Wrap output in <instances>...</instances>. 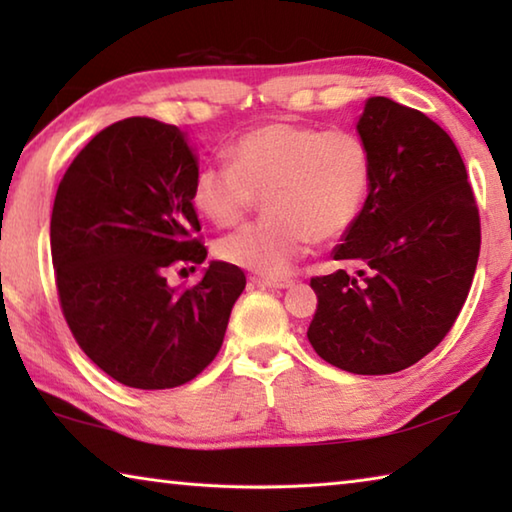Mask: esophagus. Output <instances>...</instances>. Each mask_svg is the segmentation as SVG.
Here are the masks:
<instances>
[{"instance_id":"34e87169","label":"esophagus","mask_w":512,"mask_h":512,"mask_svg":"<svg viewBox=\"0 0 512 512\" xmlns=\"http://www.w3.org/2000/svg\"><path fill=\"white\" fill-rule=\"evenodd\" d=\"M259 284L268 289H291L296 282L289 280V277H262Z\"/></svg>"}]
</instances>
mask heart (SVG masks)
<instances>
[{
	"label": "heart",
	"mask_w": 512,
	"mask_h": 512,
	"mask_svg": "<svg viewBox=\"0 0 512 512\" xmlns=\"http://www.w3.org/2000/svg\"><path fill=\"white\" fill-rule=\"evenodd\" d=\"M230 164L198 169L192 203L214 225H237L262 196L266 216L216 244L223 262L277 277L305 253L345 235L357 221L372 183L366 142L345 128L320 131L275 119L241 135Z\"/></svg>",
	"instance_id": "b5f03b06"
}]
</instances>
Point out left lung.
<instances>
[{
	"label": "left lung",
	"instance_id": "1",
	"mask_svg": "<svg viewBox=\"0 0 512 512\" xmlns=\"http://www.w3.org/2000/svg\"><path fill=\"white\" fill-rule=\"evenodd\" d=\"M372 183L357 221L332 250L357 271L314 277L307 339L354 375L418 363L452 329L479 262L481 223L461 153L420 110L370 97L357 121Z\"/></svg>",
	"mask_w": 512,
	"mask_h": 512
}]
</instances>
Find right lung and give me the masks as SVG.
I'll return each mask as SVG.
<instances>
[{
  "instance_id": "right-lung-1",
  "label": "right lung",
  "mask_w": 512,
  "mask_h": 512,
  "mask_svg": "<svg viewBox=\"0 0 512 512\" xmlns=\"http://www.w3.org/2000/svg\"><path fill=\"white\" fill-rule=\"evenodd\" d=\"M196 173L187 133L128 117L94 135L58 185L51 259L60 307L81 350L124 386L192 381L219 354L246 287L239 266L216 259L192 289L167 282L173 264L207 257L194 237Z\"/></svg>"
}]
</instances>
